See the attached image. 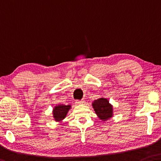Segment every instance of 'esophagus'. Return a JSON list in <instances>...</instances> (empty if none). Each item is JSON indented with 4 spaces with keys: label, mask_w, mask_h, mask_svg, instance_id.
<instances>
[{
    "label": "esophagus",
    "mask_w": 161,
    "mask_h": 161,
    "mask_svg": "<svg viewBox=\"0 0 161 161\" xmlns=\"http://www.w3.org/2000/svg\"><path fill=\"white\" fill-rule=\"evenodd\" d=\"M76 103L77 104H83L85 103V99H81V100H76Z\"/></svg>",
    "instance_id": "esophagus-1"
}]
</instances>
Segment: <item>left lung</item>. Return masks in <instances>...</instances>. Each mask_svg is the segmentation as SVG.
I'll list each match as a JSON object with an SVG mask.
<instances>
[{
	"label": "left lung",
	"instance_id": "obj_1",
	"mask_svg": "<svg viewBox=\"0 0 161 161\" xmlns=\"http://www.w3.org/2000/svg\"><path fill=\"white\" fill-rule=\"evenodd\" d=\"M94 110L102 120L106 121L113 115V105L109 104L108 99L102 97L94 100L92 103Z\"/></svg>",
	"mask_w": 161,
	"mask_h": 161
}]
</instances>
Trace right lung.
<instances>
[{"instance_id": "1", "label": "right lung", "mask_w": 161, "mask_h": 161, "mask_svg": "<svg viewBox=\"0 0 161 161\" xmlns=\"http://www.w3.org/2000/svg\"><path fill=\"white\" fill-rule=\"evenodd\" d=\"M71 108L70 104L64 105V104H58L53 109V117L56 122H61L65 118L68 113L69 110Z\"/></svg>"}]
</instances>
